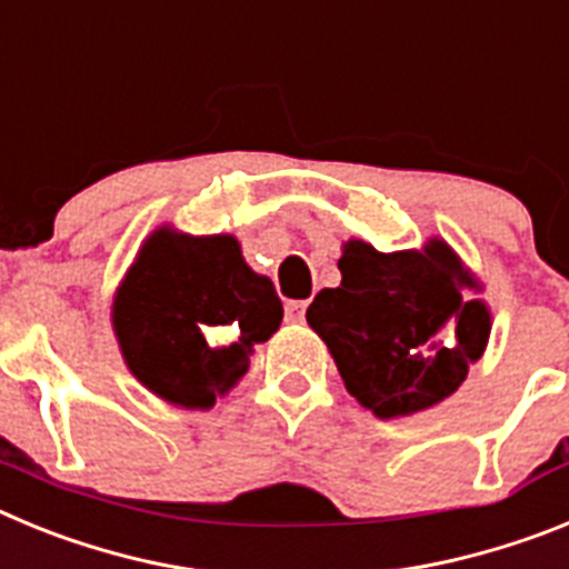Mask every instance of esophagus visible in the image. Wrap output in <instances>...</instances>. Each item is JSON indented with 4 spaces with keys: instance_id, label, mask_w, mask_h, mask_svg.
I'll return each instance as SVG.
<instances>
[{
    "instance_id": "34e87169",
    "label": "esophagus",
    "mask_w": 569,
    "mask_h": 569,
    "mask_svg": "<svg viewBox=\"0 0 569 569\" xmlns=\"http://www.w3.org/2000/svg\"><path fill=\"white\" fill-rule=\"evenodd\" d=\"M305 310H308V301H288L284 316H288V321L299 325V321H305Z\"/></svg>"
}]
</instances>
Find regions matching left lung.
<instances>
[{
	"label": "left lung",
	"instance_id": "1",
	"mask_svg": "<svg viewBox=\"0 0 569 569\" xmlns=\"http://www.w3.org/2000/svg\"><path fill=\"white\" fill-rule=\"evenodd\" d=\"M341 284L316 293L308 325L321 336L347 393L379 419L410 416L459 390L490 339V310L467 290L479 281L453 248L379 253L350 239Z\"/></svg>",
	"mask_w": 569,
	"mask_h": 569
}]
</instances>
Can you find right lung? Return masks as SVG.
<instances>
[{
  "label": "right lung",
  "mask_w": 569,
  "mask_h": 569,
  "mask_svg": "<svg viewBox=\"0 0 569 569\" xmlns=\"http://www.w3.org/2000/svg\"><path fill=\"white\" fill-rule=\"evenodd\" d=\"M273 281L241 259L233 236H148L113 299L130 373L150 393L208 410L248 373L253 345L281 325Z\"/></svg>",
  "instance_id": "obj_1"
}]
</instances>
